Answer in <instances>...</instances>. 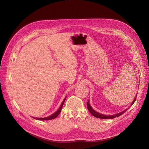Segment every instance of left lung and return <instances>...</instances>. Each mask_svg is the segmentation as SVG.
<instances>
[{
    "label": "left lung",
    "instance_id": "1",
    "mask_svg": "<svg viewBox=\"0 0 149 149\" xmlns=\"http://www.w3.org/2000/svg\"><path fill=\"white\" fill-rule=\"evenodd\" d=\"M136 95V96H137ZM136 98L134 99V101L132 102V103L131 104V106L134 103V102L136 101ZM87 107H88V109L89 110V111L90 112V113H91L93 116L95 117V118H100V119H114L115 118H118V117L121 116L123 114H124V112H125V111H124L123 112H120V113L119 114H115V115H113V116H106V115H103V114H101L100 113H98V112H97L96 111H94L93 108L91 107V106H90L89 104V101L87 102Z\"/></svg>",
    "mask_w": 149,
    "mask_h": 149
}]
</instances>
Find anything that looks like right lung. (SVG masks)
Wrapping results in <instances>:
<instances>
[{
	"mask_svg": "<svg viewBox=\"0 0 149 149\" xmlns=\"http://www.w3.org/2000/svg\"><path fill=\"white\" fill-rule=\"evenodd\" d=\"M66 97L65 98V100H63V102H62V104H61V105L60 106V108L59 109H58V111H56V112H55V113H54L53 114H52V116H48V117H47V118H36V119H38V120H52V119H55L56 117L60 114V112H61V109H62V107H63V104H64V102H65V100H66Z\"/></svg>",
	"mask_w": 149,
	"mask_h": 149,
	"instance_id": "right-lung-1",
	"label": "right lung"
}]
</instances>
